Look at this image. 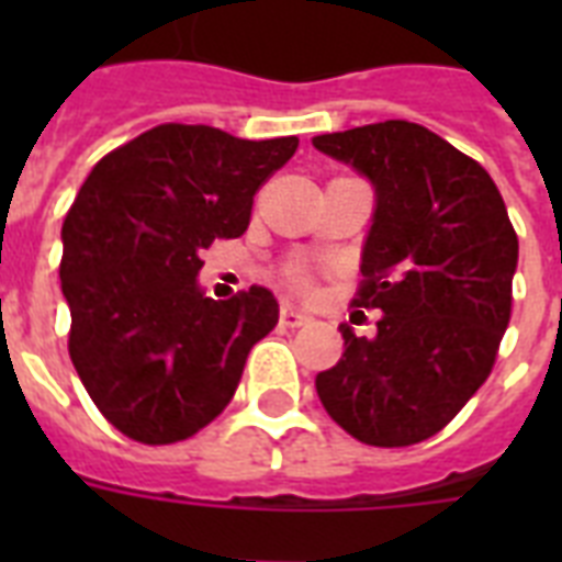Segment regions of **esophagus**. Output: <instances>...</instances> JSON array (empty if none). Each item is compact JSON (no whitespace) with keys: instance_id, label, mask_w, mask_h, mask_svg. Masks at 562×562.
Wrapping results in <instances>:
<instances>
[{"instance_id":"esophagus-1","label":"esophagus","mask_w":562,"mask_h":562,"mask_svg":"<svg viewBox=\"0 0 562 562\" xmlns=\"http://www.w3.org/2000/svg\"><path fill=\"white\" fill-rule=\"evenodd\" d=\"M308 321H312V315L308 312H303V308H297L294 303H282L280 306V324L282 326H306Z\"/></svg>"}]
</instances>
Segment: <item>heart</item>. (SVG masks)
Listing matches in <instances>:
<instances>
[{
	"label": "heart",
	"instance_id": "b5f03b06",
	"mask_svg": "<svg viewBox=\"0 0 562 562\" xmlns=\"http://www.w3.org/2000/svg\"><path fill=\"white\" fill-rule=\"evenodd\" d=\"M291 280L297 282V285H303V282H306V280H303V273H300V271H294V273H291Z\"/></svg>",
	"mask_w": 562,
	"mask_h": 562
}]
</instances>
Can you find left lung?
I'll list each match as a JSON object with an SVG mask.
<instances>
[{"instance_id": "left-lung-1", "label": "left lung", "mask_w": 562, "mask_h": 562, "mask_svg": "<svg viewBox=\"0 0 562 562\" xmlns=\"http://www.w3.org/2000/svg\"><path fill=\"white\" fill-rule=\"evenodd\" d=\"M312 145L373 187L356 303L382 312L373 338L338 326L344 356L317 373V396L361 443H419L493 370L519 262L514 224L487 171L423 125L391 119Z\"/></svg>"}]
</instances>
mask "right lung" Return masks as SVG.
Listing matches in <instances>:
<instances>
[{
    "instance_id": "1",
    "label": "right lung",
    "mask_w": 562,
    "mask_h": 562,
    "mask_svg": "<svg viewBox=\"0 0 562 562\" xmlns=\"http://www.w3.org/2000/svg\"><path fill=\"white\" fill-rule=\"evenodd\" d=\"M297 136L160 125L110 151L66 212L69 356L95 408L139 443H178L227 408L247 352L280 321L262 285L212 300L201 250L238 238Z\"/></svg>"
}]
</instances>
